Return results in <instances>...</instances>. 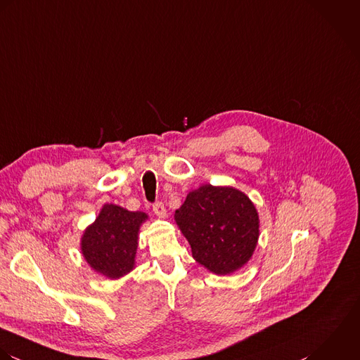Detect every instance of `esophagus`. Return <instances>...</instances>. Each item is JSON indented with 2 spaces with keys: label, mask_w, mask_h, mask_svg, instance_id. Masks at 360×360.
I'll return each instance as SVG.
<instances>
[{
  "label": "esophagus",
  "mask_w": 360,
  "mask_h": 360,
  "mask_svg": "<svg viewBox=\"0 0 360 360\" xmlns=\"http://www.w3.org/2000/svg\"><path fill=\"white\" fill-rule=\"evenodd\" d=\"M153 212L158 218H165V216H167V210H165V207H164V205L161 202H157L153 206Z\"/></svg>",
  "instance_id": "34e87169"
}]
</instances>
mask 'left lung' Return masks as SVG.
I'll return each mask as SVG.
<instances>
[{
  "label": "left lung",
  "instance_id": "obj_1",
  "mask_svg": "<svg viewBox=\"0 0 360 360\" xmlns=\"http://www.w3.org/2000/svg\"><path fill=\"white\" fill-rule=\"evenodd\" d=\"M174 219L193 259L217 276H229L248 264L260 235L256 206L233 186H199L188 193Z\"/></svg>",
  "mask_w": 360,
  "mask_h": 360
}]
</instances>
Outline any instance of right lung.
I'll return each mask as SVG.
<instances>
[{"mask_svg": "<svg viewBox=\"0 0 360 360\" xmlns=\"http://www.w3.org/2000/svg\"><path fill=\"white\" fill-rule=\"evenodd\" d=\"M148 219L143 212H129L107 203L80 238V252L93 271L118 280L135 269L141 226Z\"/></svg>", "mask_w": 360, "mask_h": 360, "instance_id": "1", "label": "right lung"}]
</instances>
